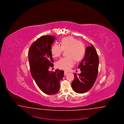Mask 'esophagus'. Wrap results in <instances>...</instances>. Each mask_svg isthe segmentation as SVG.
I'll list each match as a JSON object with an SVG mask.
<instances>
[{
	"label": "esophagus",
	"mask_w": 124,
	"mask_h": 124,
	"mask_svg": "<svg viewBox=\"0 0 124 124\" xmlns=\"http://www.w3.org/2000/svg\"><path fill=\"white\" fill-rule=\"evenodd\" d=\"M68 74V73H67V72L64 71V75H66V74Z\"/></svg>",
	"instance_id": "1"
}]
</instances>
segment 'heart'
Listing matches in <instances>:
<instances>
[{"label": "heart", "mask_w": 124, "mask_h": 124, "mask_svg": "<svg viewBox=\"0 0 124 124\" xmlns=\"http://www.w3.org/2000/svg\"><path fill=\"white\" fill-rule=\"evenodd\" d=\"M66 51L67 57L60 59L56 63L57 68L68 70L75 64L74 60L79 61L84 57L85 46L82 42L72 36L64 37L60 41V46L54 44L51 48V53L54 58L60 57L63 51Z\"/></svg>", "instance_id": "b5f03b06"}]
</instances>
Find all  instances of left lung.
Returning <instances> with one entry per match:
<instances>
[{
  "mask_svg": "<svg viewBox=\"0 0 124 124\" xmlns=\"http://www.w3.org/2000/svg\"><path fill=\"white\" fill-rule=\"evenodd\" d=\"M99 66V58L95 48L92 45L87 46L85 56L78 68L80 74H74L72 87L74 92L83 93L89 90L97 79Z\"/></svg>",
  "mask_w": 124,
  "mask_h": 124,
  "instance_id": "left-lung-1",
  "label": "left lung"
}]
</instances>
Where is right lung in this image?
Segmentation results:
<instances>
[{
  "mask_svg": "<svg viewBox=\"0 0 124 124\" xmlns=\"http://www.w3.org/2000/svg\"><path fill=\"white\" fill-rule=\"evenodd\" d=\"M54 40L55 37L52 36L40 37L31 44L28 53L31 76L40 90L48 95L57 93L64 77L63 70L49 71L53 67L51 46Z\"/></svg>",
  "mask_w": 124,
  "mask_h": 124,
  "instance_id": "add662e5",
  "label": "right lung"
}]
</instances>
